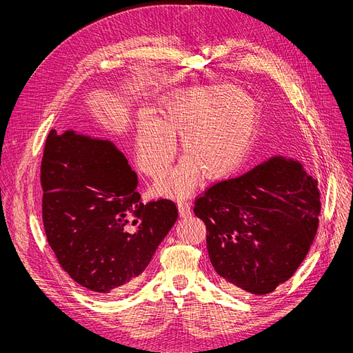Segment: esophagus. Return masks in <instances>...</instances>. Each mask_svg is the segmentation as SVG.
Masks as SVG:
<instances>
[{
	"instance_id": "esophagus-1",
	"label": "esophagus",
	"mask_w": 353,
	"mask_h": 353,
	"mask_svg": "<svg viewBox=\"0 0 353 353\" xmlns=\"http://www.w3.org/2000/svg\"><path fill=\"white\" fill-rule=\"evenodd\" d=\"M177 206H179V212H180V216H189L190 214V203L188 201V199H179L177 200Z\"/></svg>"
}]
</instances>
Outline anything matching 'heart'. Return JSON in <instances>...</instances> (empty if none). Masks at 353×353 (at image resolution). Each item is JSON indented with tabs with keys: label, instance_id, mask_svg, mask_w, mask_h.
Wrapping results in <instances>:
<instances>
[{
	"label": "heart",
	"instance_id": "b5f03b06",
	"mask_svg": "<svg viewBox=\"0 0 353 353\" xmlns=\"http://www.w3.org/2000/svg\"><path fill=\"white\" fill-rule=\"evenodd\" d=\"M257 104L233 85L217 84L179 90L167 96L159 116L143 111L137 121L136 148L140 169L161 176L176 154V141L186 161L160 180L159 193L184 194L199 176L209 181L228 177L243 160L252 144Z\"/></svg>",
	"mask_w": 353,
	"mask_h": 353
}]
</instances>
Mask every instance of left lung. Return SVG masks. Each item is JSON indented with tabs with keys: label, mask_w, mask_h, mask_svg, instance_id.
<instances>
[{
	"label": "left lung",
	"mask_w": 353,
	"mask_h": 353,
	"mask_svg": "<svg viewBox=\"0 0 353 353\" xmlns=\"http://www.w3.org/2000/svg\"><path fill=\"white\" fill-rule=\"evenodd\" d=\"M210 262L232 293L268 294L298 270L316 236L318 181L299 161L273 157L194 200Z\"/></svg>",
	"instance_id": "obj_1"
}]
</instances>
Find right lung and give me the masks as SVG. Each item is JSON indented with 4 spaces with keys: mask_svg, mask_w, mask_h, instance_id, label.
Masks as SVG:
<instances>
[{
    "mask_svg": "<svg viewBox=\"0 0 353 353\" xmlns=\"http://www.w3.org/2000/svg\"><path fill=\"white\" fill-rule=\"evenodd\" d=\"M40 179L47 240L64 272L97 293L132 289L176 223L174 201L144 205L116 145L71 130L50 132Z\"/></svg>",
    "mask_w": 353,
    "mask_h": 353,
    "instance_id": "obj_1",
    "label": "right lung"
}]
</instances>
